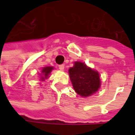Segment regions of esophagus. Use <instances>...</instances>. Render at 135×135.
Segmentation results:
<instances>
[{
    "mask_svg": "<svg viewBox=\"0 0 135 135\" xmlns=\"http://www.w3.org/2000/svg\"><path fill=\"white\" fill-rule=\"evenodd\" d=\"M59 70H63L64 69H65V65H59Z\"/></svg>",
    "mask_w": 135,
    "mask_h": 135,
    "instance_id": "1",
    "label": "esophagus"
}]
</instances>
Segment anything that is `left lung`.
I'll return each instance as SVG.
<instances>
[{
  "mask_svg": "<svg viewBox=\"0 0 135 135\" xmlns=\"http://www.w3.org/2000/svg\"><path fill=\"white\" fill-rule=\"evenodd\" d=\"M69 75L75 91L82 97H88L96 92L101 86L99 74L84 63L76 61L69 69Z\"/></svg>",
  "mask_w": 135,
  "mask_h": 135,
  "instance_id": "1",
  "label": "left lung"
}]
</instances>
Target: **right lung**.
I'll use <instances>...</instances> for the list:
<instances>
[{"instance_id": "obj_1", "label": "right lung", "mask_w": 135, "mask_h": 135, "mask_svg": "<svg viewBox=\"0 0 135 135\" xmlns=\"http://www.w3.org/2000/svg\"><path fill=\"white\" fill-rule=\"evenodd\" d=\"M53 69L52 67H45L43 68L42 70V74H43V76L40 78L41 80H44L45 79L47 78V76L50 74V72L52 71V70Z\"/></svg>"}]
</instances>
